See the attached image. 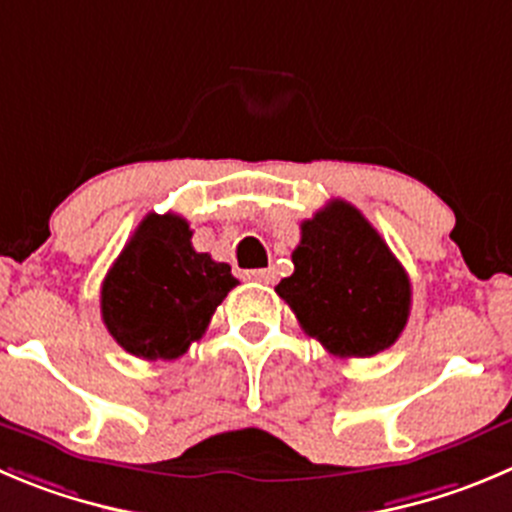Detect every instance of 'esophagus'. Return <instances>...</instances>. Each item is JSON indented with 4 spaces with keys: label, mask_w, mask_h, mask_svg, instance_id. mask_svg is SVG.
<instances>
[{
    "label": "esophagus",
    "mask_w": 512,
    "mask_h": 512,
    "mask_svg": "<svg viewBox=\"0 0 512 512\" xmlns=\"http://www.w3.org/2000/svg\"><path fill=\"white\" fill-rule=\"evenodd\" d=\"M245 280H255V283H275V270H247Z\"/></svg>",
    "instance_id": "34e87169"
}]
</instances>
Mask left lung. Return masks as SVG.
Wrapping results in <instances>:
<instances>
[{"label":"left lung","instance_id":"obj_1","mask_svg":"<svg viewBox=\"0 0 512 512\" xmlns=\"http://www.w3.org/2000/svg\"><path fill=\"white\" fill-rule=\"evenodd\" d=\"M293 265L275 290L333 356H374L407 326V270L353 204L333 199L300 224Z\"/></svg>","mask_w":512,"mask_h":512}]
</instances>
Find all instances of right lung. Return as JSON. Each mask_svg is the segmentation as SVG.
<instances>
[{
	"label": "right lung",
	"instance_id": "obj_1",
	"mask_svg": "<svg viewBox=\"0 0 512 512\" xmlns=\"http://www.w3.org/2000/svg\"><path fill=\"white\" fill-rule=\"evenodd\" d=\"M234 285L227 262H214L191 247L184 217L151 212L105 275L100 313L128 353L171 361L204 336Z\"/></svg>",
	"mask_w": 512,
	"mask_h": 512
}]
</instances>
